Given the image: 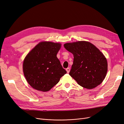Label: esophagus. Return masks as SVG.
Returning a JSON list of instances; mask_svg holds the SVG:
<instances>
[{
	"mask_svg": "<svg viewBox=\"0 0 124 124\" xmlns=\"http://www.w3.org/2000/svg\"><path fill=\"white\" fill-rule=\"evenodd\" d=\"M66 70L67 73H69V72L70 71V68H67L66 69Z\"/></svg>",
	"mask_w": 124,
	"mask_h": 124,
	"instance_id": "1",
	"label": "esophagus"
}]
</instances>
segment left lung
<instances>
[{
	"instance_id": "obj_1",
	"label": "left lung",
	"mask_w": 124,
	"mask_h": 124,
	"mask_svg": "<svg viewBox=\"0 0 124 124\" xmlns=\"http://www.w3.org/2000/svg\"><path fill=\"white\" fill-rule=\"evenodd\" d=\"M74 55L70 75L79 85L93 89L100 85L106 77L108 65L104 54L95 46L87 41H78L64 45Z\"/></svg>"
}]
</instances>
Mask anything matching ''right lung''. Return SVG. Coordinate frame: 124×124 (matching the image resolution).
Masks as SVG:
<instances>
[{
    "label": "right lung",
    "mask_w": 124,
    "mask_h": 124,
    "mask_svg": "<svg viewBox=\"0 0 124 124\" xmlns=\"http://www.w3.org/2000/svg\"><path fill=\"white\" fill-rule=\"evenodd\" d=\"M61 45L58 43L41 42L26 56L23 70L27 82L33 88L47 91L66 74L57 57Z\"/></svg>",
    "instance_id": "right-lung-1"
}]
</instances>
